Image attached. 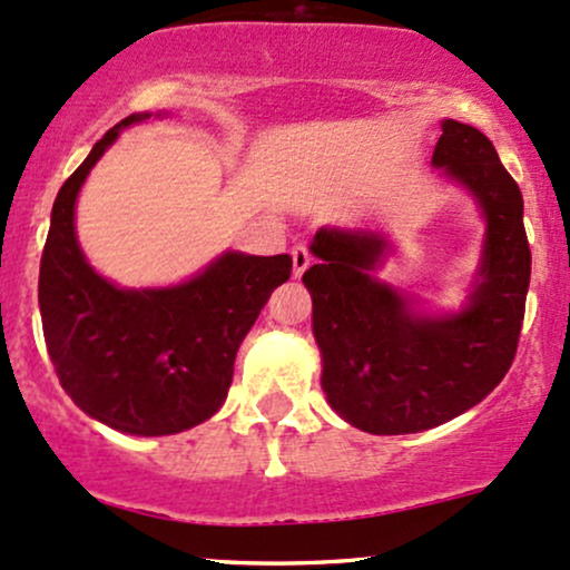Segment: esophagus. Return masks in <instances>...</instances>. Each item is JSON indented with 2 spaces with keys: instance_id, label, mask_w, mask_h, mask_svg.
<instances>
[{
  "instance_id": "obj_1",
  "label": "esophagus",
  "mask_w": 570,
  "mask_h": 570,
  "mask_svg": "<svg viewBox=\"0 0 570 570\" xmlns=\"http://www.w3.org/2000/svg\"><path fill=\"white\" fill-rule=\"evenodd\" d=\"M311 262H314V256H311L308 246H303V243H299V246L292 248V275H295V278H299V275L308 271Z\"/></svg>"
}]
</instances>
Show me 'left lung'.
Returning a JSON list of instances; mask_svg holds the SVG:
<instances>
[{
    "label": "left lung",
    "instance_id": "1",
    "mask_svg": "<svg viewBox=\"0 0 570 570\" xmlns=\"http://www.w3.org/2000/svg\"><path fill=\"white\" fill-rule=\"evenodd\" d=\"M433 167L476 205V271L458 308H428L379 278L384 229L322 227L303 275L314 303L322 390L341 419L371 435L438 428L481 403L509 373L530 286L522 191L476 127L443 118Z\"/></svg>",
    "mask_w": 570,
    "mask_h": 570
}]
</instances>
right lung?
<instances>
[{
  "label": "right lung",
  "mask_w": 570,
  "mask_h": 570,
  "mask_svg": "<svg viewBox=\"0 0 570 570\" xmlns=\"http://www.w3.org/2000/svg\"><path fill=\"white\" fill-rule=\"evenodd\" d=\"M170 112L118 121L59 189L40 262V316L61 390L83 414L129 435H175L227 400L235 354L292 256L222 252L170 286L112 284L80 248L75 205L86 178L124 129Z\"/></svg>",
  "instance_id": "add662e5"
}]
</instances>
